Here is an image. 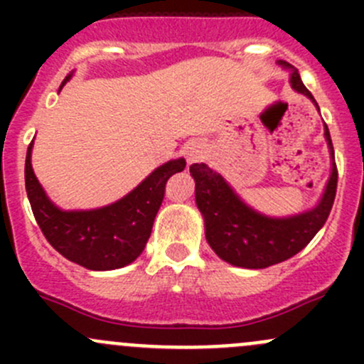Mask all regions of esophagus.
<instances>
[{
  "mask_svg": "<svg viewBox=\"0 0 364 364\" xmlns=\"http://www.w3.org/2000/svg\"><path fill=\"white\" fill-rule=\"evenodd\" d=\"M205 151L203 146L199 144H188L185 148V159L188 164H196V161H200L204 159Z\"/></svg>",
  "mask_w": 364,
  "mask_h": 364,
  "instance_id": "esophagus-1",
  "label": "esophagus"
}]
</instances>
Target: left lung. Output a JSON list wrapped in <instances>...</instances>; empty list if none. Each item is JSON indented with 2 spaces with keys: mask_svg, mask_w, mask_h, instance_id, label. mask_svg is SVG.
I'll return each mask as SVG.
<instances>
[{
  "mask_svg": "<svg viewBox=\"0 0 364 364\" xmlns=\"http://www.w3.org/2000/svg\"><path fill=\"white\" fill-rule=\"evenodd\" d=\"M284 65L289 67L287 63ZM291 82L296 91L315 102L297 70L292 72ZM326 139L335 159L328 127ZM190 172L196 179V203L204 216L209 247L225 262L248 269H262L284 262L303 250L328 220L338 185V168L335 164L317 208L291 218H267L241 203L222 176L213 172L208 165L192 164Z\"/></svg>",
  "mask_w": 364,
  "mask_h": 364,
  "instance_id": "8db88e82",
  "label": "left lung"
}]
</instances>
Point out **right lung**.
Wrapping results in <instances>:
<instances>
[{
  "label": "right lung",
  "mask_w": 364,
  "mask_h": 364,
  "mask_svg": "<svg viewBox=\"0 0 364 364\" xmlns=\"http://www.w3.org/2000/svg\"><path fill=\"white\" fill-rule=\"evenodd\" d=\"M68 79L70 75L63 84ZM31 146L33 142L26 153L24 179L36 223L54 250L93 271L117 269L141 255L164 200L165 183L186 165L183 159L167 161L151 172L134 192L105 208L61 211L50 203L33 172Z\"/></svg>",
  "instance_id": "1"
}]
</instances>
